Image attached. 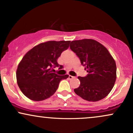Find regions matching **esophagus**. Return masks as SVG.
<instances>
[{
    "label": "esophagus",
    "mask_w": 133,
    "mask_h": 133,
    "mask_svg": "<svg viewBox=\"0 0 133 133\" xmlns=\"http://www.w3.org/2000/svg\"><path fill=\"white\" fill-rule=\"evenodd\" d=\"M74 77H73V76H71V75H69L68 76V78L69 79H73L74 78Z\"/></svg>",
    "instance_id": "esophagus-1"
}]
</instances>
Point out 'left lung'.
I'll list each match as a JSON object with an SVG mask.
<instances>
[{"label":"left lung","instance_id":"obj_1","mask_svg":"<svg viewBox=\"0 0 133 133\" xmlns=\"http://www.w3.org/2000/svg\"><path fill=\"white\" fill-rule=\"evenodd\" d=\"M70 48L80 59L88 72L80 77V86L74 92L83 99L96 102L111 92L116 79V62L103 44L93 39L73 41Z\"/></svg>","mask_w":133,"mask_h":133}]
</instances>
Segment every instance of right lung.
<instances>
[{"instance_id":"add662e5","label":"right lung","mask_w":133,"mask_h":133,"mask_svg":"<svg viewBox=\"0 0 133 133\" xmlns=\"http://www.w3.org/2000/svg\"><path fill=\"white\" fill-rule=\"evenodd\" d=\"M70 41H50L34 47L24 55L16 71L17 84L22 92L30 100L41 101L54 94L62 79L69 75L52 72V68L62 65L57 59L69 46Z\"/></svg>"}]
</instances>
